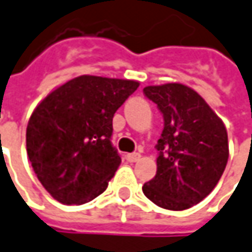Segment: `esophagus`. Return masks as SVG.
I'll list each match as a JSON object with an SVG mask.
<instances>
[{"label": "esophagus", "instance_id": "obj_1", "mask_svg": "<svg viewBox=\"0 0 252 252\" xmlns=\"http://www.w3.org/2000/svg\"><path fill=\"white\" fill-rule=\"evenodd\" d=\"M140 158H141V155H140L138 153L127 154V155H126V159H127V162H137Z\"/></svg>", "mask_w": 252, "mask_h": 252}]
</instances>
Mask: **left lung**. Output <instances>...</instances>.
<instances>
[{
  "label": "left lung",
  "instance_id": "left-lung-1",
  "mask_svg": "<svg viewBox=\"0 0 252 252\" xmlns=\"http://www.w3.org/2000/svg\"><path fill=\"white\" fill-rule=\"evenodd\" d=\"M143 91L163 116L157 175L143 186V193L161 208H190L223 175L229 158L226 127L205 99L185 84L147 86Z\"/></svg>",
  "mask_w": 252,
  "mask_h": 252
}]
</instances>
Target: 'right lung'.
<instances>
[{
	"label": "right lung",
	"mask_w": 252,
	"mask_h": 252,
	"mask_svg": "<svg viewBox=\"0 0 252 252\" xmlns=\"http://www.w3.org/2000/svg\"><path fill=\"white\" fill-rule=\"evenodd\" d=\"M138 82L83 75L51 91L26 129L34 173L52 197L80 205L104 193L121 157L112 146V118Z\"/></svg>",
	"instance_id": "1"
}]
</instances>
